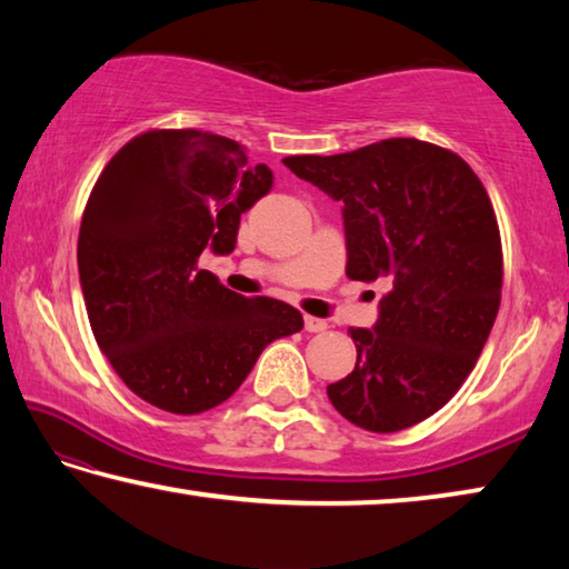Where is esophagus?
<instances>
[{
  "instance_id": "obj_1",
  "label": "esophagus",
  "mask_w": 569,
  "mask_h": 569,
  "mask_svg": "<svg viewBox=\"0 0 569 569\" xmlns=\"http://www.w3.org/2000/svg\"><path fill=\"white\" fill-rule=\"evenodd\" d=\"M303 326H306L308 333H323L326 329H329V323H326L323 319H316V316H306Z\"/></svg>"
}]
</instances>
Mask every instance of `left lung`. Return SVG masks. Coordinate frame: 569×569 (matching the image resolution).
<instances>
[{
  "label": "left lung",
  "instance_id": "obj_1",
  "mask_svg": "<svg viewBox=\"0 0 569 569\" xmlns=\"http://www.w3.org/2000/svg\"><path fill=\"white\" fill-rule=\"evenodd\" d=\"M283 166L343 203L346 276L391 286L373 331L349 329L356 366L326 393L366 431L413 427L455 397L495 326L505 273L492 200L457 152L417 138Z\"/></svg>",
  "mask_w": 569,
  "mask_h": 569
}]
</instances>
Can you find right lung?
Returning <instances> with one entry per match:
<instances>
[{
    "label": "right lung",
    "mask_w": 569,
    "mask_h": 569,
    "mask_svg": "<svg viewBox=\"0 0 569 569\" xmlns=\"http://www.w3.org/2000/svg\"><path fill=\"white\" fill-rule=\"evenodd\" d=\"M271 186L243 146L203 130L134 134L100 172L77 266L94 341L142 401L182 417L213 409L268 343L303 329L293 306L198 268L203 250L236 248L240 213Z\"/></svg>",
    "instance_id": "1"
}]
</instances>
